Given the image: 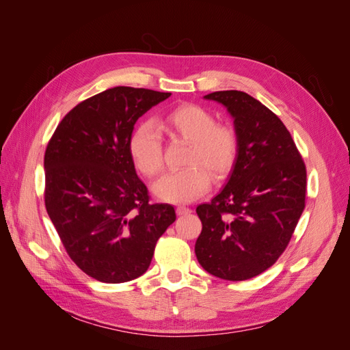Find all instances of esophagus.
Returning <instances> with one entry per match:
<instances>
[{"label": "esophagus", "mask_w": 350, "mask_h": 350, "mask_svg": "<svg viewBox=\"0 0 350 350\" xmlns=\"http://www.w3.org/2000/svg\"><path fill=\"white\" fill-rule=\"evenodd\" d=\"M176 213H178L179 216L188 215V213H191V208H189V207H185V206H178V207H176Z\"/></svg>", "instance_id": "esophagus-1"}]
</instances>
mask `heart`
I'll return each mask as SVG.
<instances>
[{"label":"heart","mask_w":350,"mask_h":350,"mask_svg":"<svg viewBox=\"0 0 350 350\" xmlns=\"http://www.w3.org/2000/svg\"><path fill=\"white\" fill-rule=\"evenodd\" d=\"M162 130L171 139L188 142L187 167L165 174L154 185L159 198L171 203H188L203 196L213 181H221L234 169L239 153V137L234 126L216 122L215 115L196 103H183L161 118ZM134 166L146 178H154L163 167L161 139L150 122L135 126L129 139Z\"/></svg>","instance_id":"obj_1"}]
</instances>
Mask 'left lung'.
Returning a JSON list of instances; mask_svg holds the SVG:
<instances>
[{
  "label": "left lung",
  "mask_w": 350,
  "mask_h": 350,
  "mask_svg": "<svg viewBox=\"0 0 350 350\" xmlns=\"http://www.w3.org/2000/svg\"><path fill=\"white\" fill-rule=\"evenodd\" d=\"M234 116L239 153L226 187L197 207L196 256L216 278L239 282L271 267L305 208L306 167L279 116L245 92L204 96Z\"/></svg>",
  "instance_id": "8db88e82"
}]
</instances>
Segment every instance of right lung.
<instances>
[{
	"label": "right lung",
	"mask_w": 350,
	"mask_h": 350,
	"mask_svg": "<svg viewBox=\"0 0 350 350\" xmlns=\"http://www.w3.org/2000/svg\"><path fill=\"white\" fill-rule=\"evenodd\" d=\"M171 93L118 86L74 107L48 142L45 207L70 258L88 276L124 283L149 269L176 215L150 203L129 153L135 121Z\"/></svg>",
	"instance_id": "obj_1"
}]
</instances>
